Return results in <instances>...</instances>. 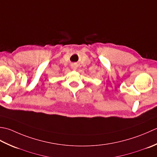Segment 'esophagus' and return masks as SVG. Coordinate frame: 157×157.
Listing matches in <instances>:
<instances>
[{
	"label": "esophagus",
	"mask_w": 157,
	"mask_h": 157,
	"mask_svg": "<svg viewBox=\"0 0 157 157\" xmlns=\"http://www.w3.org/2000/svg\"><path fill=\"white\" fill-rule=\"evenodd\" d=\"M72 68L73 70H76V66H75V65H73V66H72Z\"/></svg>",
	"instance_id": "34e87169"
}]
</instances>
